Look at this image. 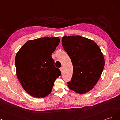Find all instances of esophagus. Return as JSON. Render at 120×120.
Returning <instances> with one entry per match:
<instances>
[{
  "label": "esophagus",
  "mask_w": 120,
  "mask_h": 120,
  "mask_svg": "<svg viewBox=\"0 0 120 120\" xmlns=\"http://www.w3.org/2000/svg\"><path fill=\"white\" fill-rule=\"evenodd\" d=\"M60 71H61V72H62L63 71V67H61V68H60Z\"/></svg>",
  "instance_id": "34e87169"
}]
</instances>
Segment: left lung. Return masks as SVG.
<instances>
[{"label":"left lung","mask_w":120,"mask_h":120,"mask_svg":"<svg viewBox=\"0 0 120 120\" xmlns=\"http://www.w3.org/2000/svg\"><path fill=\"white\" fill-rule=\"evenodd\" d=\"M62 44L73 67L68 86L78 93H86L94 88L102 73L105 61L101 50L93 41L78 35L63 37Z\"/></svg>","instance_id":"8db88e82"}]
</instances>
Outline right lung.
<instances>
[{"mask_svg": "<svg viewBox=\"0 0 120 120\" xmlns=\"http://www.w3.org/2000/svg\"><path fill=\"white\" fill-rule=\"evenodd\" d=\"M60 41L59 37L29 40L16 54L17 78L25 91L33 97L49 95L55 80L61 75L51 56Z\"/></svg>", "mask_w": 120, "mask_h": 120, "instance_id": "obj_1", "label": "right lung"}]
</instances>
